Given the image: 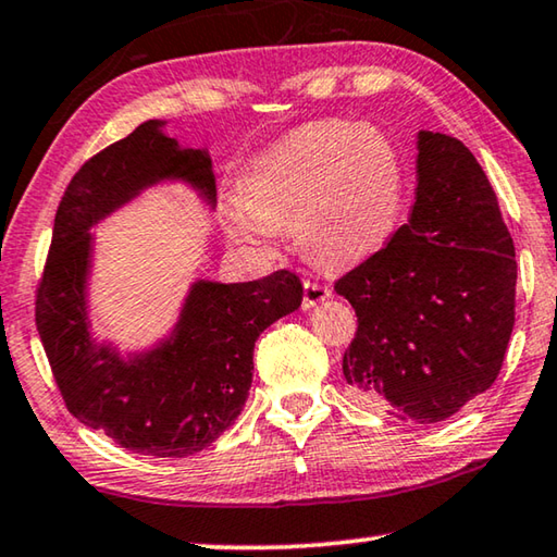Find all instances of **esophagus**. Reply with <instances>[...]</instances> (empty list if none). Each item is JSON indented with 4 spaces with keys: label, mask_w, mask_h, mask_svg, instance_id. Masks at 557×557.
I'll list each match as a JSON object with an SVG mask.
<instances>
[{
    "label": "esophagus",
    "mask_w": 557,
    "mask_h": 557,
    "mask_svg": "<svg viewBox=\"0 0 557 557\" xmlns=\"http://www.w3.org/2000/svg\"><path fill=\"white\" fill-rule=\"evenodd\" d=\"M333 290L318 284V281H304V311H311L318 304H323L325 298H331Z\"/></svg>",
    "instance_id": "34e87169"
}]
</instances>
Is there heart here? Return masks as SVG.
<instances>
[{"label": "heart", "mask_w": 557, "mask_h": 557, "mask_svg": "<svg viewBox=\"0 0 557 557\" xmlns=\"http://www.w3.org/2000/svg\"><path fill=\"white\" fill-rule=\"evenodd\" d=\"M242 206L230 212L234 239L267 246L294 226L308 259L323 269L368 261L397 234L407 172L397 145L358 121L300 125L246 170Z\"/></svg>", "instance_id": "heart-1"}]
</instances>
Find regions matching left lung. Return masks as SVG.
I'll return each instance as SVG.
<instances>
[{
    "label": "left lung",
    "mask_w": 557,
    "mask_h": 557,
    "mask_svg": "<svg viewBox=\"0 0 557 557\" xmlns=\"http://www.w3.org/2000/svg\"><path fill=\"white\" fill-rule=\"evenodd\" d=\"M417 150L407 224L335 294L358 315L343 355L348 395L372 412L434 424L498 377L516 321V249L467 145L419 131Z\"/></svg>",
    "instance_id": "left-lung-1"
}]
</instances>
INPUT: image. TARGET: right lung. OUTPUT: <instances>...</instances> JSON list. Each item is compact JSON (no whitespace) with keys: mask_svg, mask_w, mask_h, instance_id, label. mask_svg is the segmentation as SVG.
Segmentation results:
<instances>
[{"mask_svg":"<svg viewBox=\"0 0 557 557\" xmlns=\"http://www.w3.org/2000/svg\"><path fill=\"white\" fill-rule=\"evenodd\" d=\"M148 121L94 154L69 182L53 219L36 327L69 412L127 451L154 459L189 457L212 446L242 414L251 387L253 345L304 300L290 271L246 284L199 278L175 327L158 345L123 358L90 333V230L160 182H185L216 205L207 150L180 148Z\"/></svg>","mask_w":557,"mask_h":557,"instance_id":"add662e5","label":"right lung"}]
</instances>
